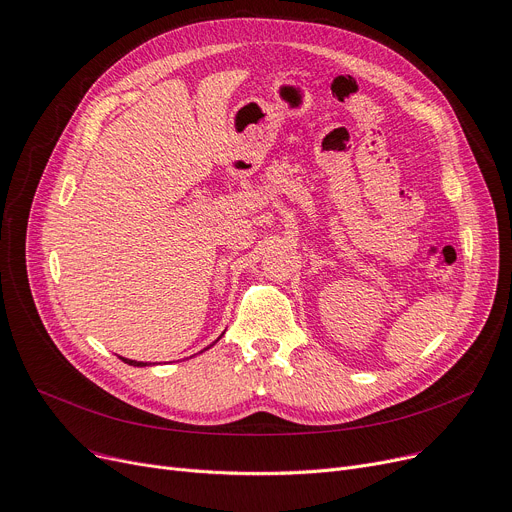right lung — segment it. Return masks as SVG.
<instances>
[{
    "label": "right lung",
    "mask_w": 512,
    "mask_h": 512,
    "mask_svg": "<svg viewBox=\"0 0 512 512\" xmlns=\"http://www.w3.org/2000/svg\"><path fill=\"white\" fill-rule=\"evenodd\" d=\"M221 337H223V335H221ZM221 337H219V339H221ZM219 339H217V341H219ZM217 341H215V343H217ZM206 349H208V347H206ZM122 359H124L126 364H130V366H148V364H144V362H136V359H126V357H122Z\"/></svg>",
    "instance_id": "1"
}]
</instances>
